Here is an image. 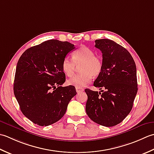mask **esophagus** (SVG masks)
I'll return each instance as SVG.
<instances>
[{"label": "esophagus", "instance_id": "34e87169", "mask_svg": "<svg viewBox=\"0 0 154 154\" xmlns=\"http://www.w3.org/2000/svg\"><path fill=\"white\" fill-rule=\"evenodd\" d=\"M76 92L78 93V92H83L84 90L83 88H76Z\"/></svg>", "mask_w": 154, "mask_h": 154}]
</instances>
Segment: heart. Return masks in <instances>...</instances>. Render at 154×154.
I'll return each mask as SVG.
<instances>
[{
  "label": "heart",
  "mask_w": 154,
  "mask_h": 154,
  "mask_svg": "<svg viewBox=\"0 0 154 154\" xmlns=\"http://www.w3.org/2000/svg\"><path fill=\"white\" fill-rule=\"evenodd\" d=\"M73 60L69 57L64 58L62 69L68 77L72 76L76 71V66H80V74H77L68 80L69 85L76 88H83L89 84L92 76L97 77L101 73L103 63L102 58L95 55V52L88 47L82 46L75 51Z\"/></svg>",
  "instance_id": "heart-1"
}]
</instances>
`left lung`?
Here are the masks:
<instances>
[{
	"label": "left lung",
	"mask_w": 154,
	"mask_h": 154,
	"mask_svg": "<svg viewBox=\"0 0 154 154\" xmlns=\"http://www.w3.org/2000/svg\"><path fill=\"white\" fill-rule=\"evenodd\" d=\"M102 53L103 67L94 86L102 92L86 88V112L93 122L106 127L120 124L130 114L137 92L136 66L126 49L113 40H95Z\"/></svg>",
	"instance_id": "8db88e82"
}]
</instances>
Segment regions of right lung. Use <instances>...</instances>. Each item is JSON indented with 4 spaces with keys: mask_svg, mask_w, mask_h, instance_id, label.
<instances>
[{
    "mask_svg": "<svg viewBox=\"0 0 154 154\" xmlns=\"http://www.w3.org/2000/svg\"><path fill=\"white\" fill-rule=\"evenodd\" d=\"M74 49L68 42L49 40L27 49L18 60L14 94L21 112L35 124L47 126L60 120L76 94L74 86H61L66 80L62 62Z\"/></svg>",
    "mask_w": 154,
    "mask_h": 154,
    "instance_id": "add662e5",
    "label": "right lung"
}]
</instances>
